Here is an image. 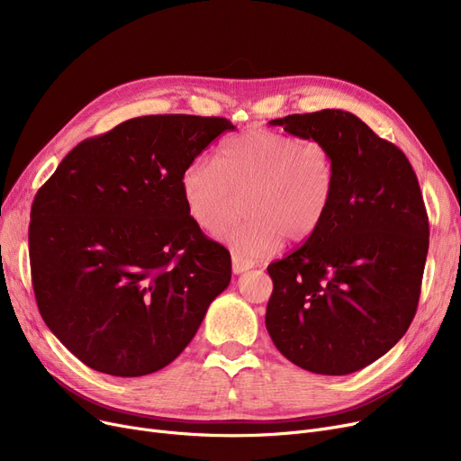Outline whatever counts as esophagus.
<instances>
[{
	"instance_id": "obj_1",
	"label": "esophagus",
	"mask_w": 461,
	"mask_h": 461,
	"mask_svg": "<svg viewBox=\"0 0 461 461\" xmlns=\"http://www.w3.org/2000/svg\"><path fill=\"white\" fill-rule=\"evenodd\" d=\"M231 263H233V273L235 275H240V273H245V271L254 267V261L245 258V256H240V254H233Z\"/></svg>"
}]
</instances>
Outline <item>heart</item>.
I'll return each mask as SVG.
<instances>
[{
  "mask_svg": "<svg viewBox=\"0 0 461 461\" xmlns=\"http://www.w3.org/2000/svg\"><path fill=\"white\" fill-rule=\"evenodd\" d=\"M336 164L316 138L250 129L228 138L214 162L194 160L179 179L181 198L194 224L214 228L243 194V209L214 230V237L240 256H259L282 240H304L330 209Z\"/></svg>",
  "mask_w": 461,
  "mask_h": 461,
  "instance_id": "obj_1",
  "label": "heart"
}]
</instances>
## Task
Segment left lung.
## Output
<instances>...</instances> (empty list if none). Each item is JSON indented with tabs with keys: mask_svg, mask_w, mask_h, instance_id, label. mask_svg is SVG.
<instances>
[{
	"mask_svg": "<svg viewBox=\"0 0 461 461\" xmlns=\"http://www.w3.org/2000/svg\"><path fill=\"white\" fill-rule=\"evenodd\" d=\"M271 125L325 141L336 186L320 228L267 267L275 287L265 325L294 365L348 375L394 348L415 318L429 245L422 192L407 157L349 112Z\"/></svg>",
	"mask_w": 461,
	"mask_h": 461,
	"instance_id": "1",
	"label": "left lung"
}]
</instances>
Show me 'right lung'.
Instances as JSON below:
<instances>
[{"instance_id":"right-lung-1","label":"right lung","mask_w":461,"mask_h":461,"mask_svg":"<svg viewBox=\"0 0 461 461\" xmlns=\"http://www.w3.org/2000/svg\"><path fill=\"white\" fill-rule=\"evenodd\" d=\"M233 129L224 117H134L78 143L39 188L30 222L37 306L86 366L117 377L167 366L230 285V252L192 222L179 179Z\"/></svg>"}]
</instances>
